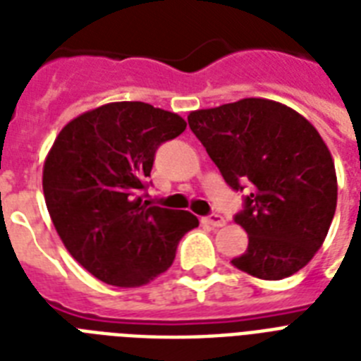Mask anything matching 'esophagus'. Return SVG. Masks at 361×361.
Returning a JSON list of instances; mask_svg holds the SVG:
<instances>
[{
	"mask_svg": "<svg viewBox=\"0 0 361 361\" xmlns=\"http://www.w3.org/2000/svg\"><path fill=\"white\" fill-rule=\"evenodd\" d=\"M204 225H209V226H214V228H219V226H225L226 221L221 217V215L214 214V215H208V217H204L202 219Z\"/></svg>",
	"mask_w": 361,
	"mask_h": 361,
	"instance_id": "34e87169",
	"label": "esophagus"
}]
</instances>
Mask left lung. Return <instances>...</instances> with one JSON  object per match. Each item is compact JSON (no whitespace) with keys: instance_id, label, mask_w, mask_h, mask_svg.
Masks as SVG:
<instances>
[{"instance_id":"obj_1","label":"left lung","mask_w":361,"mask_h":361,"mask_svg":"<svg viewBox=\"0 0 361 361\" xmlns=\"http://www.w3.org/2000/svg\"><path fill=\"white\" fill-rule=\"evenodd\" d=\"M187 121L232 189L251 183L234 217L249 245L232 264L266 281L307 266L337 206L336 166L319 130L290 106L260 97L195 110Z\"/></svg>"}]
</instances>
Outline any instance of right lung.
<instances>
[{"label":"right lung","mask_w":361,"mask_h":361,"mask_svg":"<svg viewBox=\"0 0 361 361\" xmlns=\"http://www.w3.org/2000/svg\"><path fill=\"white\" fill-rule=\"evenodd\" d=\"M181 116L140 101L109 103L71 120L42 166L48 214L71 257L106 285L135 288L172 266L198 226L189 212L147 206L157 147L185 130Z\"/></svg>","instance_id":"obj_1"}]
</instances>
